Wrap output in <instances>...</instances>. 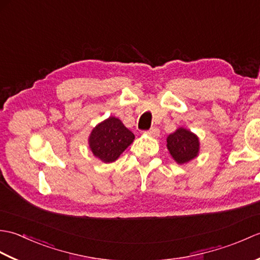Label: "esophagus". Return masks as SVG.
<instances>
[{
  "instance_id": "obj_1",
  "label": "esophagus",
  "mask_w": 260,
  "mask_h": 260,
  "mask_svg": "<svg viewBox=\"0 0 260 260\" xmlns=\"http://www.w3.org/2000/svg\"><path fill=\"white\" fill-rule=\"evenodd\" d=\"M146 134L150 136H153V137H157L159 135V129L157 128V127H152L151 129H148L146 132Z\"/></svg>"
}]
</instances>
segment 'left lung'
I'll use <instances>...</instances> for the list:
<instances>
[{
	"mask_svg": "<svg viewBox=\"0 0 260 260\" xmlns=\"http://www.w3.org/2000/svg\"><path fill=\"white\" fill-rule=\"evenodd\" d=\"M168 150L178 164L187 163L198 156L200 142L198 136L189 129L180 127L167 139Z\"/></svg>",
	"mask_w": 260,
	"mask_h": 260,
	"instance_id": "left-lung-1",
	"label": "left lung"
}]
</instances>
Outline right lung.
I'll list each match as a JSON object with an SVG mask.
<instances>
[{"label": "right lung", "instance_id": "add662e5", "mask_svg": "<svg viewBox=\"0 0 260 260\" xmlns=\"http://www.w3.org/2000/svg\"><path fill=\"white\" fill-rule=\"evenodd\" d=\"M135 139L120 119L110 116L91 131L89 147L93 155L104 163H112L119 157Z\"/></svg>", "mask_w": 260, "mask_h": 260}]
</instances>
